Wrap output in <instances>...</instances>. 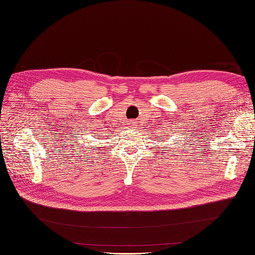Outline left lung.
Listing matches in <instances>:
<instances>
[{"mask_svg": "<svg viewBox=\"0 0 255 255\" xmlns=\"http://www.w3.org/2000/svg\"><path fill=\"white\" fill-rule=\"evenodd\" d=\"M169 148H171V147H169Z\"/></svg>", "mask_w": 255, "mask_h": 255, "instance_id": "left-lung-1", "label": "left lung"}]
</instances>
